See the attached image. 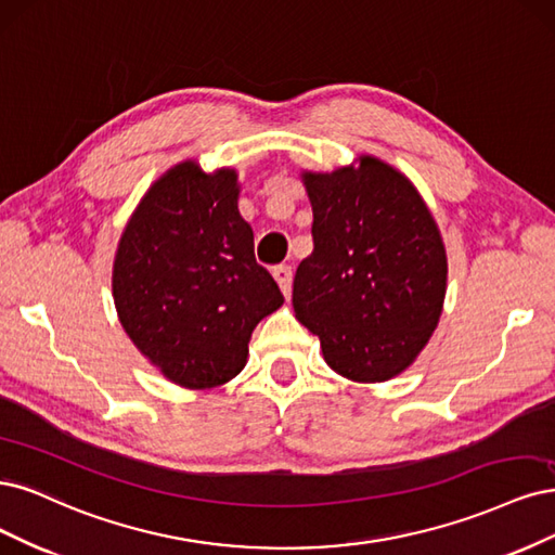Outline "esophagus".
<instances>
[{
    "instance_id": "1",
    "label": "esophagus",
    "mask_w": 555,
    "mask_h": 555,
    "mask_svg": "<svg viewBox=\"0 0 555 555\" xmlns=\"http://www.w3.org/2000/svg\"><path fill=\"white\" fill-rule=\"evenodd\" d=\"M272 274H274L276 283H279L281 293L285 297H291V291H293V267L291 264H276L274 270H272Z\"/></svg>"
}]
</instances>
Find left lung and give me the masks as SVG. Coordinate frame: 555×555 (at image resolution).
<instances>
[{
  "label": "left lung",
  "mask_w": 555,
  "mask_h": 555,
  "mask_svg": "<svg viewBox=\"0 0 555 555\" xmlns=\"http://www.w3.org/2000/svg\"><path fill=\"white\" fill-rule=\"evenodd\" d=\"M313 254L297 267L293 307L348 380L383 383L415 362L442 313L447 254L420 191L375 156L301 172Z\"/></svg>",
  "instance_id": "1"
}]
</instances>
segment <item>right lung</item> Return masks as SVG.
<instances>
[{
    "label": "right lung",
    "instance_id": "obj_1",
    "mask_svg": "<svg viewBox=\"0 0 555 555\" xmlns=\"http://www.w3.org/2000/svg\"><path fill=\"white\" fill-rule=\"evenodd\" d=\"M237 198L235 170L203 172L182 160L142 195L117 244L119 323L150 364L186 389L235 378L251 332L283 304L256 262Z\"/></svg>",
    "mask_w": 555,
    "mask_h": 555
}]
</instances>
